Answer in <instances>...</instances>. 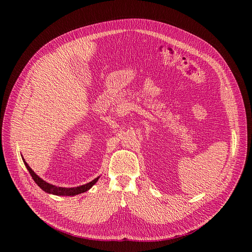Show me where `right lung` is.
Segmentation results:
<instances>
[{
	"mask_svg": "<svg viewBox=\"0 0 252 252\" xmlns=\"http://www.w3.org/2000/svg\"><path fill=\"white\" fill-rule=\"evenodd\" d=\"M22 160L28 168V170L30 171V174L32 176V178L33 179V181L36 183L37 186L41 188L43 191H45L46 193L49 194H53V195H57V196H75L78 194H82L84 192H87L88 190H90L94 185L98 182L99 178H96L95 180H93L92 182L83 185V186H78V187H74V188H64V187H57L55 185H52L50 183H47L46 181H44L42 178H39L34 171L31 168V166L26 163V161L24 160V158L22 157Z\"/></svg>",
	"mask_w": 252,
	"mask_h": 252,
	"instance_id": "right-lung-1",
	"label": "right lung"
}]
</instances>
